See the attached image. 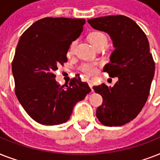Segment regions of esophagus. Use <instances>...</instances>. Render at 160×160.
<instances>
[{
    "label": "esophagus",
    "instance_id": "34e87169",
    "mask_svg": "<svg viewBox=\"0 0 160 160\" xmlns=\"http://www.w3.org/2000/svg\"><path fill=\"white\" fill-rule=\"evenodd\" d=\"M88 84H89V85H90V89H91V90H93V80H88Z\"/></svg>",
    "mask_w": 160,
    "mask_h": 160
}]
</instances>
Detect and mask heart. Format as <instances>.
I'll list each match as a JSON object with an SVG mask.
<instances>
[{
    "label": "heart",
    "mask_w": 160,
    "mask_h": 160,
    "mask_svg": "<svg viewBox=\"0 0 160 160\" xmlns=\"http://www.w3.org/2000/svg\"><path fill=\"white\" fill-rule=\"evenodd\" d=\"M89 41L95 48L99 46H105L107 44V36L101 31H92L89 35ZM76 46V41H73L70 46V51L73 52ZM80 70L88 75H95L97 71V64L93 62H84L80 65Z\"/></svg>",
    "instance_id": "1"
}]
</instances>
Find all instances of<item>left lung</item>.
I'll list each match as a JSON object with an SVG mask.
<instances>
[{"label":"left lung","mask_w":160,"mask_h":160,"mask_svg":"<svg viewBox=\"0 0 160 160\" xmlns=\"http://www.w3.org/2000/svg\"><path fill=\"white\" fill-rule=\"evenodd\" d=\"M94 29L109 34L114 51L104 67L110 77H118L113 87L94 86L103 98L96 117L105 126H121L141 111L149 95L155 65L146 35L127 16H108L88 20Z\"/></svg>","instance_id":"8db88e82"}]
</instances>
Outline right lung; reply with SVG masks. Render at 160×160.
I'll return each instance as SVG.
<instances>
[{
    "label": "right lung",
    "mask_w": 160,
    "mask_h": 160,
    "mask_svg": "<svg viewBox=\"0 0 160 160\" xmlns=\"http://www.w3.org/2000/svg\"><path fill=\"white\" fill-rule=\"evenodd\" d=\"M85 19L46 17L22 35L12 61L15 93L26 113L41 124L56 125L70 119L73 108L91 91L86 82L55 80L54 71L67 62V51L80 36Z\"/></svg>",
    "instance_id": "right-lung-1"
}]
</instances>
